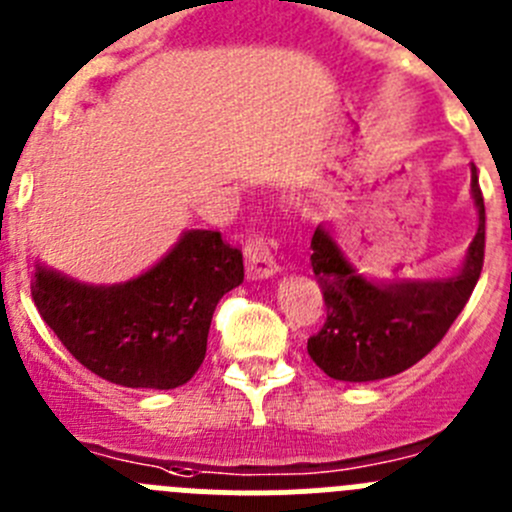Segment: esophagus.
I'll use <instances>...</instances> for the list:
<instances>
[{"instance_id": "obj_1", "label": "esophagus", "mask_w": 512, "mask_h": 512, "mask_svg": "<svg viewBox=\"0 0 512 512\" xmlns=\"http://www.w3.org/2000/svg\"><path fill=\"white\" fill-rule=\"evenodd\" d=\"M276 261L264 236H256L246 246V276L248 279H269L276 274Z\"/></svg>"}]
</instances>
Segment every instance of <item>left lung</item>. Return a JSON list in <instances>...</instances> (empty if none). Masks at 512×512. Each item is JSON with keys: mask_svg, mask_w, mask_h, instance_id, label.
Listing matches in <instances>:
<instances>
[{"mask_svg": "<svg viewBox=\"0 0 512 512\" xmlns=\"http://www.w3.org/2000/svg\"><path fill=\"white\" fill-rule=\"evenodd\" d=\"M477 233L454 274L434 279H373L355 269L325 223L312 236V271L327 320L307 353L330 378L370 383L403 373L437 348L462 312L485 261V200L472 164Z\"/></svg>", "mask_w": 512, "mask_h": 512, "instance_id": "8db88e82", "label": "left lung"}]
</instances>
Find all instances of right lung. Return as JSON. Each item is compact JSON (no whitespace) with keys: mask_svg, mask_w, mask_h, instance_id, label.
Segmentation results:
<instances>
[{"mask_svg":"<svg viewBox=\"0 0 512 512\" xmlns=\"http://www.w3.org/2000/svg\"><path fill=\"white\" fill-rule=\"evenodd\" d=\"M243 281V253L218 231H182L142 274L88 284L35 261L32 299L68 353L126 388L170 391L198 373L213 312Z\"/></svg>","mask_w":512,"mask_h":512,"instance_id":"obj_1","label":"right lung"}]
</instances>
